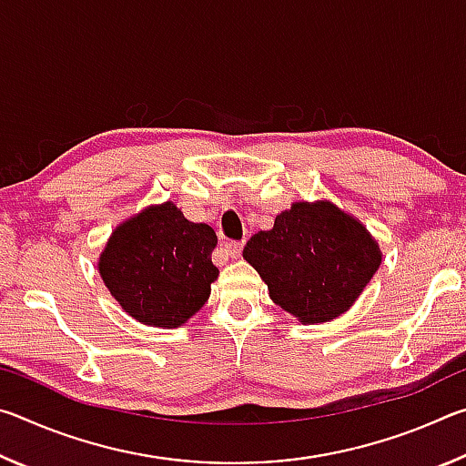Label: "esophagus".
<instances>
[{
  "mask_svg": "<svg viewBox=\"0 0 466 466\" xmlns=\"http://www.w3.org/2000/svg\"><path fill=\"white\" fill-rule=\"evenodd\" d=\"M222 248H224L226 255H230L232 258H238L240 252H242V242H234V240L224 242Z\"/></svg>",
  "mask_w": 466,
  "mask_h": 466,
  "instance_id": "34e87169",
  "label": "esophagus"
}]
</instances>
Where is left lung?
<instances>
[{
  "label": "left lung",
  "instance_id": "obj_1",
  "mask_svg": "<svg viewBox=\"0 0 466 466\" xmlns=\"http://www.w3.org/2000/svg\"><path fill=\"white\" fill-rule=\"evenodd\" d=\"M269 296L304 325L329 322L353 306L382 252L366 226L330 201H296L242 250Z\"/></svg>",
  "mask_w": 466,
  "mask_h": 466
}]
</instances>
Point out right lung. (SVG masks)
Wrapping results in <instances>:
<instances>
[{
    "label": "right lung",
    "mask_w": 466,
    "mask_h": 466,
    "mask_svg": "<svg viewBox=\"0 0 466 466\" xmlns=\"http://www.w3.org/2000/svg\"><path fill=\"white\" fill-rule=\"evenodd\" d=\"M218 236L175 203L149 205L110 234L98 273L121 309L144 325L177 329L208 302Z\"/></svg>",
    "instance_id": "obj_1"
}]
</instances>
